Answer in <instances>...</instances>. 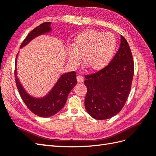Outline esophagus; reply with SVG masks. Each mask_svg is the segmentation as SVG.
<instances>
[{"mask_svg": "<svg viewBox=\"0 0 156 156\" xmlns=\"http://www.w3.org/2000/svg\"><path fill=\"white\" fill-rule=\"evenodd\" d=\"M76 78H77V81L80 83H81L84 81V78H83V76H82L80 75H78Z\"/></svg>", "mask_w": 156, "mask_h": 156, "instance_id": "esophagus-1", "label": "esophagus"}]
</instances>
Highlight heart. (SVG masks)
<instances>
[{"mask_svg":"<svg viewBox=\"0 0 156 156\" xmlns=\"http://www.w3.org/2000/svg\"><path fill=\"white\" fill-rule=\"evenodd\" d=\"M116 41L110 32L88 30L79 34L74 40L73 49L68 52V58L73 65L84 62L90 69L100 70L106 66L113 56Z\"/></svg>","mask_w":156,"mask_h":156,"instance_id":"obj_1","label":"heart"}]
</instances>
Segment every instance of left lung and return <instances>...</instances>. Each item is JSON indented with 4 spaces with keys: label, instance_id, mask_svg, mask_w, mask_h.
Returning a JSON list of instances; mask_svg holds the SVG:
<instances>
[{
    "label": "left lung",
    "instance_id": "obj_1",
    "mask_svg": "<svg viewBox=\"0 0 156 156\" xmlns=\"http://www.w3.org/2000/svg\"><path fill=\"white\" fill-rule=\"evenodd\" d=\"M134 66L131 50L125 38L109 64L96 73L86 75L85 108L96 119H106L121 111L131 90Z\"/></svg>",
    "mask_w": 156,
    "mask_h": 156
}]
</instances>
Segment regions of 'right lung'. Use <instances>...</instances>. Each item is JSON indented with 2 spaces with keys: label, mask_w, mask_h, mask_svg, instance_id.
Here are the masks:
<instances>
[{
  "label": "right lung",
  "mask_w": 156,
  "mask_h": 156,
  "mask_svg": "<svg viewBox=\"0 0 156 156\" xmlns=\"http://www.w3.org/2000/svg\"><path fill=\"white\" fill-rule=\"evenodd\" d=\"M50 25L51 23L47 22L33 29L25 38L20 48L28 44L32 40L38 36L51 32L52 28ZM17 57L18 54L15 61L14 75L17 88L23 102L32 113L40 117L48 118L55 115L64 107L70 92L77 84L76 72L73 71L62 74L46 96L41 98H35L29 94L25 90L17 77Z\"/></svg>",
  "instance_id": "right-lung-1"
}]
</instances>
